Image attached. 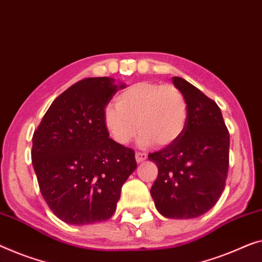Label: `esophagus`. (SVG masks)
Instances as JSON below:
<instances>
[{
	"label": "esophagus",
	"mask_w": 262,
	"mask_h": 262,
	"mask_svg": "<svg viewBox=\"0 0 262 262\" xmlns=\"http://www.w3.org/2000/svg\"><path fill=\"white\" fill-rule=\"evenodd\" d=\"M135 159H136V162L140 163L144 161V160L147 159V154L146 153H141V151H136L135 153Z\"/></svg>",
	"instance_id": "esophagus-1"
}]
</instances>
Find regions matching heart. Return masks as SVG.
Wrapping results in <instances>:
<instances>
[{
    "mask_svg": "<svg viewBox=\"0 0 262 262\" xmlns=\"http://www.w3.org/2000/svg\"><path fill=\"white\" fill-rule=\"evenodd\" d=\"M115 103L106 108L103 121L112 139L122 146L139 130L142 146H168L180 138L188 120L185 94L173 84L138 82L121 92Z\"/></svg>",
    "mask_w": 262,
    "mask_h": 262,
    "instance_id": "1",
    "label": "heart"
}]
</instances>
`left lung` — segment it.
Masks as SVG:
<instances>
[{
    "label": "left lung",
    "instance_id": "1",
    "mask_svg": "<svg viewBox=\"0 0 262 262\" xmlns=\"http://www.w3.org/2000/svg\"><path fill=\"white\" fill-rule=\"evenodd\" d=\"M171 81L185 94L188 120L177 141L148 155L159 169L150 195L163 216L194 219L208 212L224 192L229 132L215 101L181 77Z\"/></svg>",
    "mask_w": 262,
    "mask_h": 262
}]
</instances>
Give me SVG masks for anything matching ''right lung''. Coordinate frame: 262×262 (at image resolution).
<instances>
[{"mask_svg": "<svg viewBox=\"0 0 262 262\" xmlns=\"http://www.w3.org/2000/svg\"><path fill=\"white\" fill-rule=\"evenodd\" d=\"M123 83L88 77L58 95L35 129L31 161L50 210L69 225L112 217L135 151L109 138L103 114Z\"/></svg>", "mask_w": 262, "mask_h": 262, "instance_id": "add662e5", "label": "right lung"}]
</instances>
